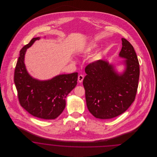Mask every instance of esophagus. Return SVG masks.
<instances>
[{
  "instance_id": "esophagus-1",
  "label": "esophagus",
  "mask_w": 157,
  "mask_h": 157,
  "mask_svg": "<svg viewBox=\"0 0 157 157\" xmlns=\"http://www.w3.org/2000/svg\"><path fill=\"white\" fill-rule=\"evenodd\" d=\"M83 78H84V76L82 75H79L78 76V82L79 83H81L83 80Z\"/></svg>"
}]
</instances>
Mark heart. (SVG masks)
<instances>
[{"instance_id": "obj_1", "label": "heart", "mask_w": 157, "mask_h": 157, "mask_svg": "<svg viewBox=\"0 0 157 157\" xmlns=\"http://www.w3.org/2000/svg\"><path fill=\"white\" fill-rule=\"evenodd\" d=\"M97 48V45H95V44H90V45H88V46H86L84 50V52L86 53H90L91 52H92L94 49H95L96 48ZM98 56H96V58H95V59L93 60V61H95L97 60V59Z\"/></svg>"}]
</instances>
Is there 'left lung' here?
Instances as JSON below:
<instances>
[{"instance_id": "obj_1", "label": "left lung", "mask_w": 157, "mask_h": 157, "mask_svg": "<svg viewBox=\"0 0 157 157\" xmlns=\"http://www.w3.org/2000/svg\"><path fill=\"white\" fill-rule=\"evenodd\" d=\"M117 63L99 60L85 67L83 85L88 109L95 118L109 120L127 111L134 101L138 86L140 65L132 45L122 38ZM121 65L122 70L117 67Z\"/></svg>"}]
</instances>
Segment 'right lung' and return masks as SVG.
I'll return each mask as SVG.
<instances>
[{"instance_id":"right-lung-1","label":"right lung","mask_w":157,"mask_h":157,"mask_svg":"<svg viewBox=\"0 0 157 157\" xmlns=\"http://www.w3.org/2000/svg\"><path fill=\"white\" fill-rule=\"evenodd\" d=\"M40 39L33 38L21 50L15 67L14 82L19 102L26 111L40 119L54 120L64 110L65 98L76 86L78 74H60L47 80H39L31 76L25 64V54Z\"/></svg>"}]
</instances>
